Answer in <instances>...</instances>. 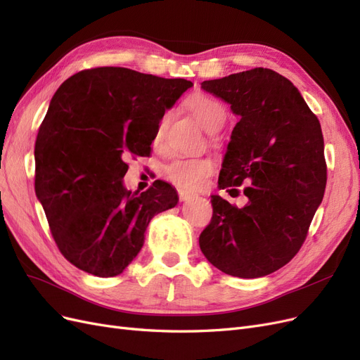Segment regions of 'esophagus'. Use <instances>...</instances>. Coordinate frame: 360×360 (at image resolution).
<instances>
[{
  "instance_id": "obj_1",
  "label": "esophagus",
  "mask_w": 360,
  "mask_h": 360,
  "mask_svg": "<svg viewBox=\"0 0 360 360\" xmlns=\"http://www.w3.org/2000/svg\"><path fill=\"white\" fill-rule=\"evenodd\" d=\"M192 197H193V193H191V192H188V191H184V189H179V198H180V201L189 200V198H192Z\"/></svg>"
}]
</instances>
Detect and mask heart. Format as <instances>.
<instances>
[{
	"label": "heart",
	"instance_id": "obj_1",
	"mask_svg": "<svg viewBox=\"0 0 360 360\" xmlns=\"http://www.w3.org/2000/svg\"><path fill=\"white\" fill-rule=\"evenodd\" d=\"M188 111L209 134H214L222 129L226 122L225 106L216 101L214 97L207 94H193L186 101ZM167 117L160 120L153 138V144L158 147L162 143L163 126H165ZM214 171V163L207 158H176L169 160L162 172L163 177L180 189L195 191L198 189L205 179L212 176Z\"/></svg>",
	"mask_w": 360,
	"mask_h": 360
}]
</instances>
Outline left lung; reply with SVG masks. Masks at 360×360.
<instances>
[{
	"label": "left lung",
	"mask_w": 360,
	"mask_h": 360,
	"mask_svg": "<svg viewBox=\"0 0 360 360\" xmlns=\"http://www.w3.org/2000/svg\"><path fill=\"white\" fill-rule=\"evenodd\" d=\"M240 117L219 174V188L240 192L242 209L213 195V216L200 234L210 263L237 278L274 274L307 240L323 200L328 165L321 126L299 90L264 68L204 81Z\"/></svg>",
	"instance_id": "left-lung-1"
}]
</instances>
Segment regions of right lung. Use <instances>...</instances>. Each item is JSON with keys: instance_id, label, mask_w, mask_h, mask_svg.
Returning a JSON list of instances; mask_svg holds the SVG:
<instances>
[{"instance_id": "obj_1", "label": "right lung", "mask_w": 360, "mask_h": 360, "mask_svg": "<svg viewBox=\"0 0 360 360\" xmlns=\"http://www.w3.org/2000/svg\"><path fill=\"white\" fill-rule=\"evenodd\" d=\"M193 84L126 68L85 69L53 94L36 138L34 188L60 252L86 274L111 278L132 263L153 216L177 204L156 180L124 189L130 155L148 156L165 110Z\"/></svg>"}]
</instances>
